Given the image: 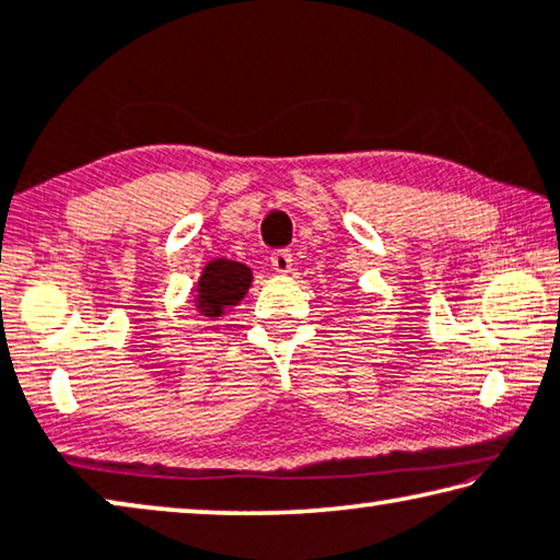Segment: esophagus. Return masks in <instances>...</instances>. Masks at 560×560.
I'll list each match as a JSON object with an SVG mask.
<instances>
[{
    "mask_svg": "<svg viewBox=\"0 0 560 560\" xmlns=\"http://www.w3.org/2000/svg\"><path fill=\"white\" fill-rule=\"evenodd\" d=\"M271 269L277 273H289L291 271V254L289 252H273L271 254Z\"/></svg>",
    "mask_w": 560,
    "mask_h": 560,
    "instance_id": "obj_1",
    "label": "esophagus"
}]
</instances>
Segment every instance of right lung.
Segmentation results:
<instances>
[{
    "label": "right lung",
    "mask_w": 560,
    "mask_h": 560,
    "mask_svg": "<svg viewBox=\"0 0 560 560\" xmlns=\"http://www.w3.org/2000/svg\"><path fill=\"white\" fill-rule=\"evenodd\" d=\"M254 273L246 264L231 261V258H211L196 281L194 306L203 319H221L223 314L244 302L252 289Z\"/></svg>",
    "instance_id": "add662e5"
}]
</instances>
